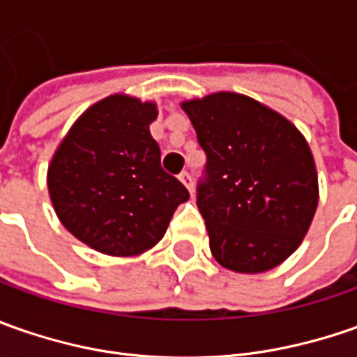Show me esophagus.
Returning <instances> with one entry per match:
<instances>
[{
  "label": "esophagus",
  "instance_id": "34e87169",
  "mask_svg": "<svg viewBox=\"0 0 357 357\" xmlns=\"http://www.w3.org/2000/svg\"><path fill=\"white\" fill-rule=\"evenodd\" d=\"M178 178H181V183H183V185L192 192V174H190L188 171H183L181 174H178Z\"/></svg>",
  "mask_w": 357,
  "mask_h": 357
}]
</instances>
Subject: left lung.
<instances>
[{
  "mask_svg": "<svg viewBox=\"0 0 357 357\" xmlns=\"http://www.w3.org/2000/svg\"><path fill=\"white\" fill-rule=\"evenodd\" d=\"M206 155L197 204L213 256L258 274L300 246L318 206V174L306 139L250 97L214 93L183 103Z\"/></svg>",
  "mask_w": 357,
  "mask_h": 357,
  "instance_id": "1",
  "label": "left lung"
}]
</instances>
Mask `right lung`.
I'll list each match as a JSON object with an SVG mask.
<instances>
[{
  "mask_svg": "<svg viewBox=\"0 0 357 357\" xmlns=\"http://www.w3.org/2000/svg\"><path fill=\"white\" fill-rule=\"evenodd\" d=\"M157 107L111 95L87 109L49 165L53 208L75 238L111 256H135L165 236L188 190L160 167L149 125Z\"/></svg>",
  "mask_w": 357,
  "mask_h": 357,
  "instance_id": "add662e5",
  "label": "right lung"
}]
</instances>
